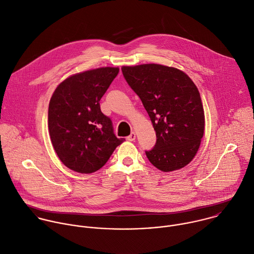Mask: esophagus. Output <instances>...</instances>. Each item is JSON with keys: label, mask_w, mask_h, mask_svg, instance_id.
<instances>
[{"label": "esophagus", "mask_w": 254, "mask_h": 254, "mask_svg": "<svg viewBox=\"0 0 254 254\" xmlns=\"http://www.w3.org/2000/svg\"><path fill=\"white\" fill-rule=\"evenodd\" d=\"M135 138H136V134H135L134 131H132V132L127 136V140H129V141H133V140H135Z\"/></svg>", "instance_id": "obj_1"}]
</instances>
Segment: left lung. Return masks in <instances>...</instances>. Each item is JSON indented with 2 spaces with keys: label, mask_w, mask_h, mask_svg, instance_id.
<instances>
[{
  "label": "left lung",
  "mask_w": 254,
  "mask_h": 254,
  "mask_svg": "<svg viewBox=\"0 0 254 254\" xmlns=\"http://www.w3.org/2000/svg\"><path fill=\"white\" fill-rule=\"evenodd\" d=\"M123 74L140 98L156 133L150 163L163 172L188 165L197 154L205 113L197 86L182 70L161 64L123 66Z\"/></svg>",
  "instance_id": "obj_1"
}]
</instances>
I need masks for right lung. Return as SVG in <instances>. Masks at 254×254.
I'll use <instances>...</instances> for the list:
<instances>
[{
    "mask_svg": "<svg viewBox=\"0 0 254 254\" xmlns=\"http://www.w3.org/2000/svg\"><path fill=\"white\" fill-rule=\"evenodd\" d=\"M101 67L76 73L53 92L48 107V131L60 161L83 174L102 168L125 138H118L100 100L119 73Z\"/></svg>",
    "mask_w": 254,
    "mask_h": 254,
    "instance_id": "1",
    "label": "right lung"
}]
</instances>
